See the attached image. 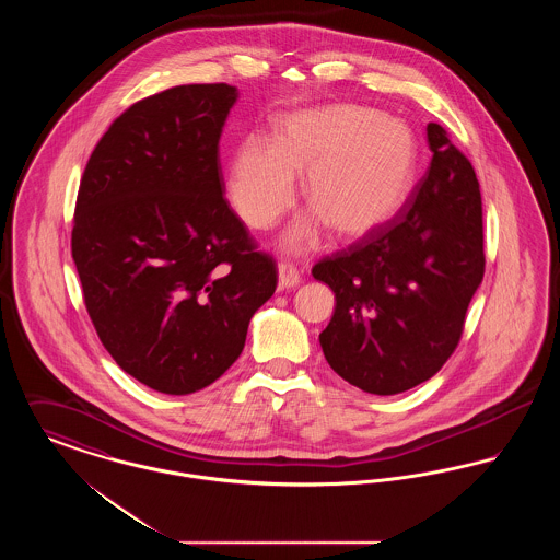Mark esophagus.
Here are the masks:
<instances>
[{
    "instance_id": "obj_1",
    "label": "esophagus",
    "mask_w": 560,
    "mask_h": 560,
    "mask_svg": "<svg viewBox=\"0 0 560 560\" xmlns=\"http://www.w3.org/2000/svg\"><path fill=\"white\" fill-rule=\"evenodd\" d=\"M300 285V272L292 267L281 262L279 265V290H293Z\"/></svg>"
}]
</instances>
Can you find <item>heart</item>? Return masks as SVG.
<instances>
[{"label":"heart","instance_id":"obj_1","mask_svg":"<svg viewBox=\"0 0 560 560\" xmlns=\"http://www.w3.org/2000/svg\"><path fill=\"white\" fill-rule=\"evenodd\" d=\"M418 144L397 117L354 105L293 110L277 119L272 140L249 133L226 167V192L241 220L270 229L292 208L298 176L313 203L281 237L288 254L319 245L327 224L342 237H361L397 215L411 195Z\"/></svg>","mask_w":560,"mask_h":560}]
</instances>
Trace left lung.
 <instances>
[{
  "label": "left lung",
  "mask_w": 560,
  "mask_h": 560,
  "mask_svg": "<svg viewBox=\"0 0 560 560\" xmlns=\"http://www.w3.org/2000/svg\"><path fill=\"white\" fill-rule=\"evenodd\" d=\"M427 133L432 160L399 213L313 268L336 293L319 336L329 368L380 397L445 365L485 272L475 167L439 124Z\"/></svg>",
  "instance_id": "8db88e82"
}]
</instances>
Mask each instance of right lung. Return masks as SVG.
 <instances>
[{
  "instance_id": "add662e5",
  "label": "right lung",
  "mask_w": 560,
  "mask_h": 560,
  "mask_svg": "<svg viewBox=\"0 0 560 560\" xmlns=\"http://www.w3.org/2000/svg\"><path fill=\"white\" fill-rule=\"evenodd\" d=\"M240 92L176 85L119 115L81 178L71 252L88 315L126 373L163 395L215 382L277 288L229 208L218 160Z\"/></svg>"
}]
</instances>
